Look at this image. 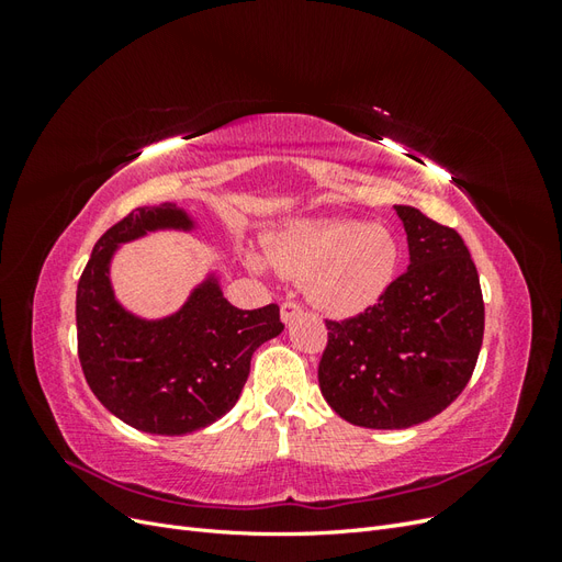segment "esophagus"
Wrapping results in <instances>:
<instances>
[{
    "label": "esophagus",
    "instance_id": "1",
    "mask_svg": "<svg viewBox=\"0 0 562 562\" xmlns=\"http://www.w3.org/2000/svg\"><path fill=\"white\" fill-rule=\"evenodd\" d=\"M302 314V307L297 302H283L281 304V321L283 323H291L295 316H300Z\"/></svg>",
    "mask_w": 562,
    "mask_h": 562
}]
</instances>
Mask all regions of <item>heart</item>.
<instances>
[{"instance_id": "b5f03b06", "label": "heart", "mask_w": 562, "mask_h": 562, "mask_svg": "<svg viewBox=\"0 0 562 562\" xmlns=\"http://www.w3.org/2000/svg\"><path fill=\"white\" fill-rule=\"evenodd\" d=\"M279 274L307 281V295L321 312L337 318L363 314L389 291L401 262L394 234L359 220H297L267 246ZM252 269H262L250 258Z\"/></svg>"}]
</instances>
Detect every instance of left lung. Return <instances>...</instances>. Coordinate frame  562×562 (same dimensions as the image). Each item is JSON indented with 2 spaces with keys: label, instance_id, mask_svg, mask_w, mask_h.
Listing matches in <instances>:
<instances>
[{
  "label": "left lung",
  "instance_id": "left-lung-1",
  "mask_svg": "<svg viewBox=\"0 0 562 562\" xmlns=\"http://www.w3.org/2000/svg\"><path fill=\"white\" fill-rule=\"evenodd\" d=\"M394 209L411 265L363 314L326 321L318 363L323 398L366 429H407L443 413L473 375L485 328L462 236L413 206Z\"/></svg>",
  "mask_w": 562,
  "mask_h": 562
}]
</instances>
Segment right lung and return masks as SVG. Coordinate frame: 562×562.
<instances>
[{
    "label": "right lung",
    "mask_w": 562,
    "mask_h": 562,
    "mask_svg": "<svg viewBox=\"0 0 562 562\" xmlns=\"http://www.w3.org/2000/svg\"><path fill=\"white\" fill-rule=\"evenodd\" d=\"M194 227L190 213L171 201L135 209L100 236L77 285L83 378L114 417L145 434H192L229 413L255 349L283 330L279 304L236 310L215 274L164 318L135 316L114 297L110 265L119 246L149 232Z\"/></svg>",
    "instance_id": "right-lung-1"
}]
</instances>
